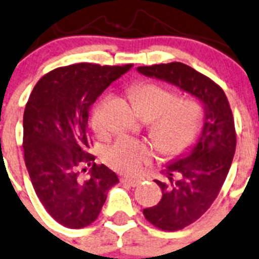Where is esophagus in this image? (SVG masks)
Returning <instances> with one entry per match:
<instances>
[{
  "label": "esophagus",
  "instance_id": "esophagus-1",
  "mask_svg": "<svg viewBox=\"0 0 259 259\" xmlns=\"http://www.w3.org/2000/svg\"><path fill=\"white\" fill-rule=\"evenodd\" d=\"M120 181L122 184L125 185H129V186L132 187H135V186H139L140 185V180H137V179H132V178H126V176H124V178L120 179Z\"/></svg>",
  "mask_w": 259,
  "mask_h": 259
}]
</instances>
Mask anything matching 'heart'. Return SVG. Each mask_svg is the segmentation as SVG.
I'll return each instance as SVG.
<instances>
[{
	"mask_svg": "<svg viewBox=\"0 0 259 259\" xmlns=\"http://www.w3.org/2000/svg\"><path fill=\"white\" fill-rule=\"evenodd\" d=\"M139 113L151 120V135L160 151L176 156L189 150L202 130L205 111L197 99L178 98V94L155 83H140L132 88ZM105 104L102 100L92 114V126L98 135L107 133ZM150 146L135 139L121 137L104 152L109 166L124 174H137L150 164Z\"/></svg>",
	"mask_w": 259,
	"mask_h": 259,
	"instance_id": "heart-1",
	"label": "heart"
}]
</instances>
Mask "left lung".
<instances>
[{"label": "left lung", "mask_w": 259, "mask_h": 259, "mask_svg": "<svg viewBox=\"0 0 259 259\" xmlns=\"http://www.w3.org/2000/svg\"><path fill=\"white\" fill-rule=\"evenodd\" d=\"M138 70L175 84L197 98L205 108L197 144L189 155L162 170L167 184L155 180L162 198L157 205L143 211L152 226L174 232L197 221L221 191L236 151L235 119L221 87L190 65L172 62L144 65Z\"/></svg>", "instance_id": "8db88e82"}]
</instances>
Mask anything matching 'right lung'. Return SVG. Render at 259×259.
Listing matches in <instances>:
<instances>
[{"label": "right lung", "mask_w": 259, "mask_h": 259, "mask_svg": "<svg viewBox=\"0 0 259 259\" xmlns=\"http://www.w3.org/2000/svg\"><path fill=\"white\" fill-rule=\"evenodd\" d=\"M133 64L78 63L43 75L23 114V154L37 197L46 211L68 228H83L99 216L115 172L97 165L91 152L89 110L111 81ZM92 165L90 178L80 172Z\"/></svg>", "instance_id": "add662e5"}]
</instances>
